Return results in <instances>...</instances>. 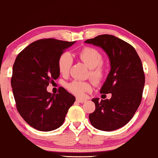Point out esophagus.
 Returning a JSON list of instances; mask_svg holds the SVG:
<instances>
[{"label": "esophagus", "mask_w": 158, "mask_h": 158, "mask_svg": "<svg viewBox=\"0 0 158 158\" xmlns=\"http://www.w3.org/2000/svg\"><path fill=\"white\" fill-rule=\"evenodd\" d=\"M76 101L79 103H84V102H85V101H86L85 99H82V98H77Z\"/></svg>", "instance_id": "obj_1"}]
</instances>
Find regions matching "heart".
Instances as JSON below:
<instances>
[{
    "instance_id": "1",
    "label": "heart",
    "mask_w": 158,
    "mask_h": 158,
    "mask_svg": "<svg viewBox=\"0 0 158 158\" xmlns=\"http://www.w3.org/2000/svg\"><path fill=\"white\" fill-rule=\"evenodd\" d=\"M79 57L88 68L90 69V77L96 82L101 81L104 71L100 64L102 62V55L97 49L92 47H85L79 53ZM73 57L69 52H64L60 56L57 61V68L62 75L68 74L73 64ZM66 88L70 93L77 96H83L86 92L91 90L88 83L80 81H73L66 85Z\"/></svg>"
}]
</instances>
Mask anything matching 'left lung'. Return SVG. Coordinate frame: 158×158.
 <instances>
[{"label": "left lung", "mask_w": 158, "mask_h": 158, "mask_svg": "<svg viewBox=\"0 0 158 158\" xmlns=\"http://www.w3.org/2000/svg\"><path fill=\"white\" fill-rule=\"evenodd\" d=\"M85 43L102 49L111 67L100 93L111 94V98L92 99L96 110L89 114L90 124L101 131L116 130L131 120L141 103L144 86L142 61L132 46L113 35H99Z\"/></svg>", "instance_id": "obj_1"}]
</instances>
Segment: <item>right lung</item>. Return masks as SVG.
I'll list each match as a JSON object with an SVG mask.
<instances>
[{
  "instance_id": "add662e5",
  "label": "right lung",
  "mask_w": 158,
  "mask_h": 158,
  "mask_svg": "<svg viewBox=\"0 0 158 158\" xmlns=\"http://www.w3.org/2000/svg\"><path fill=\"white\" fill-rule=\"evenodd\" d=\"M75 43L55 39L36 41L15 60L11 87L17 110L25 122L37 130L59 128L75 102V96L63 88L57 94L47 90L49 83L60 76V56Z\"/></svg>"
}]
</instances>
